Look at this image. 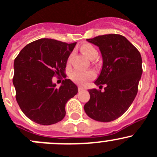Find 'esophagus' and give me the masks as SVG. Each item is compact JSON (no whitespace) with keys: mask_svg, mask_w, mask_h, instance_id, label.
I'll use <instances>...</instances> for the list:
<instances>
[{"mask_svg":"<svg viewBox=\"0 0 157 157\" xmlns=\"http://www.w3.org/2000/svg\"><path fill=\"white\" fill-rule=\"evenodd\" d=\"M84 88H82V87H81V86H79L78 87V91H84Z\"/></svg>","mask_w":157,"mask_h":157,"instance_id":"34e87169","label":"esophagus"}]
</instances>
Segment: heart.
I'll list each match as a JSON object with an SVG mask.
<instances>
[{"instance_id":"heart-1","label":"heart","mask_w":157,"mask_h":157,"mask_svg":"<svg viewBox=\"0 0 157 157\" xmlns=\"http://www.w3.org/2000/svg\"><path fill=\"white\" fill-rule=\"evenodd\" d=\"M82 52L88 58L90 59H94L98 55V50L95 49L94 46L92 45L88 44V43H85L83 46L81 47ZM70 59L71 56H69V59H68L67 63L69 64L70 63ZM71 80L74 82L75 83L78 84L80 85H84L89 81L92 80L93 78L95 77V73L94 71L92 70H81V69H75L72 71L69 75Z\"/></svg>"}]
</instances>
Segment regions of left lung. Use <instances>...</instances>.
I'll return each mask as SVG.
<instances>
[{
  "label": "left lung",
  "instance_id": "obj_1",
  "mask_svg": "<svg viewBox=\"0 0 157 157\" xmlns=\"http://www.w3.org/2000/svg\"><path fill=\"white\" fill-rule=\"evenodd\" d=\"M87 41L99 47L103 59L100 75L94 83L105 91L90 89V99L84 106L93 120L110 122L123 115L138 91L143 72L142 59L136 47L124 36L107 34Z\"/></svg>",
  "mask_w": 157,
  "mask_h": 157
}]
</instances>
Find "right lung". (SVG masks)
<instances>
[{
  "mask_svg": "<svg viewBox=\"0 0 157 157\" xmlns=\"http://www.w3.org/2000/svg\"><path fill=\"white\" fill-rule=\"evenodd\" d=\"M76 43L40 39L24 46L14 59L16 100L26 117L41 125L56 124L66 115V104L78 88L66 78L59 88L52 77L66 78L68 58Z\"/></svg>",
  "mask_w": 157,
  "mask_h": 157,
  "instance_id": "right-lung-1",
  "label": "right lung"
}]
</instances>
